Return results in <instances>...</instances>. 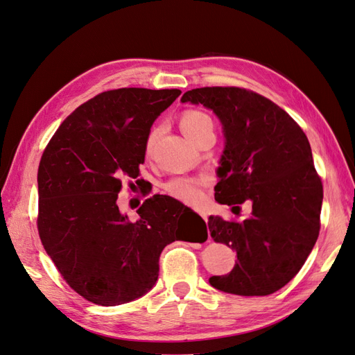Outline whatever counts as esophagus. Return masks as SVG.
<instances>
[{"mask_svg": "<svg viewBox=\"0 0 355 355\" xmlns=\"http://www.w3.org/2000/svg\"><path fill=\"white\" fill-rule=\"evenodd\" d=\"M200 216L205 219V222H207V216H206V214H203V212H200Z\"/></svg>", "mask_w": 355, "mask_h": 355, "instance_id": "34e87169", "label": "esophagus"}]
</instances>
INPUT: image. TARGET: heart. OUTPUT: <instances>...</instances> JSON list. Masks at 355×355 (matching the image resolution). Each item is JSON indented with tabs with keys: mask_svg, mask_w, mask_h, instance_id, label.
Listing matches in <instances>:
<instances>
[{
	"mask_svg": "<svg viewBox=\"0 0 355 355\" xmlns=\"http://www.w3.org/2000/svg\"><path fill=\"white\" fill-rule=\"evenodd\" d=\"M209 121H211V118H209L203 112L187 111V112L182 114L180 125H181L182 133H184L190 139ZM156 137H157V130H153L148 137V141H146V150L148 152L152 149ZM165 189L171 196H173V198H175L181 202H184V203H189V205H199L203 199L202 182L199 180L174 178V180H171L168 182Z\"/></svg>",
	"mask_w": 355,
	"mask_h": 355,
	"instance_id": "obj_1",
	"label": "heart"
}]
</instances>
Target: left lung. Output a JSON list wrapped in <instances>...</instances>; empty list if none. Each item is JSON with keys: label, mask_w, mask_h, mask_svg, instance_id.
<instances>
[{"label": "left lung", "mask_w": 355, "mask_h": 355, "mask_svg": "<svg viewBox=\"0 0 355 355\" xmlns=\"http://www.w3.org/2000/svg\"><path fill=\"white\" fill-rule=\"evenodd\" d=\"M181 102L203 105L222 125L215 200L252 202L244 220L209 216L212 239L237 252L232 270L209 282L235 295L273 294L295 277L319 237L323 187L307 136L278 105L245 89H193Z\"/></svg>", "instance_id": "obj_1"}]
</instances>
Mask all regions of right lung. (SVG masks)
I'll return each instance as SVG.
<instances>
[{
    "label": "right lung",
    "mask_w": 355,
    "mask_h": 355,
    "mask_svg": "<svg viewBox=\"0 0 355 355\" xmlns=\"http://www.w3.org/2000/svg\"><path fill=\"white\" fill-rule=\"evenodd\" d=\"M180 95V89L103 92L65 118L42 155L39 237L62 278L92 303L120 306L152 290L162 250L184 239L180 209L206 228L169 196L144 200L136 222L116 205L120 178H137L155 120Z\"/></svg>",
    "instance_id": "1"
}]
</instances>
